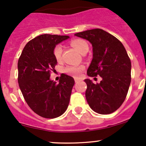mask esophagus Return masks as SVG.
Masks as SVG:
<instances>
[{"label":"esophagus","instance_id":"obj_1","mask_svg":"<svg viewBox=\"0 0 146 146\" xmlns=\"http://www.w3.org/2000/svg\"><path fill=\"white\" fill-rule=\"evenodd\" d=\"M80 81H81V80H80V79H78V78H75V82H76V83H77V82H80Z\"/></svg>","mask_w":146,"mask_h":146}]
</instances>
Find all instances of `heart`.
<instances>
[{"instance_id": "b5f03b06", "label": "heart", "mask_w": 146, "mask_h": 146, "mask_svg": "<svg viewBox=\"0 0 146 146\" xmlns=\"http://www.w3.org/2000/svg\"><path fill=\"white\" fill-rule=\"evenodd\" d=\"M72 46L74 47L80 54H83L85 51H88L89 46L85 40L81 39H73L70 42ZM53 54L56 61H60L62 55V46L61 44H57L54 46L53 49ZM85 67L82 65H74V66H68L64 68V72L67 74L70 75L73 77H79L83 71Z\"/></svg>"}]
</instances>
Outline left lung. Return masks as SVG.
<instances>
[{"instance_id": "8db88e82", "label": "left lung", "mask_w": 146, "mask_h": 146, "mask_svg": "<svg viewBox=\"0 0 146 146\" xmlns=\"http://www.w3.org/2000/svg\"><path fill=\"white\" fill-rule=\"evenodd\" d=\"M75 35L92 45L93 58L88 76L102 78L100 83L85 79L87 102L95 112L111 114L121 107L127 95L131 80L130 58L121 42L103 29H90Z\"/></svg>"}]
</instances>
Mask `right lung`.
<instances>
[{
	"mask_svg": "<svg viewBox=\"0 0 146 146\" xmlns=\"http://www.w3.org/2000/svg\"><path fill=\"white\" fill-rule=\"evenodd\" d=\"M68 38L48 34L36 36L25 45L18 59L17 80L22 94L31 110L44 118L62 115L70 102L74 79L64 73L58 83L49 79L57 64L53 49Z\"/></svg>",
	"mask_w": 146,
	"mask_h": 146,
	"instance_id": "add662e5",
	"label": "right lung"
}]
</instances>
